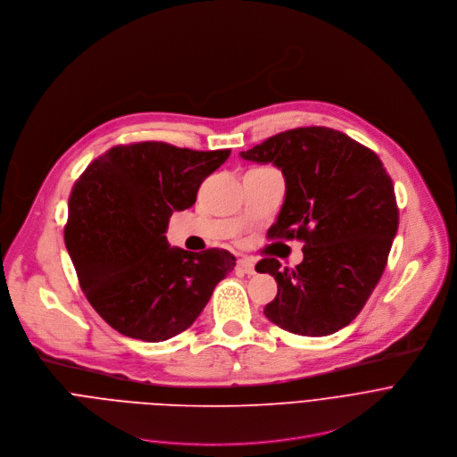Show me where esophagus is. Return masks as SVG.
Masks as SVG:
<instances>
[{
    "mask_svg": "<svg viewBox=\"0 0 457 457\" xmlns=\"http://www.w3.org/2000/svg\"><path fill=\"white\" fill-rule=\"evenodd\" d=\"M236 270L246 273V276H253V273H255V262L252 259H248V257H243V259L237 261Z\"/></svg>",
    "mask_w": 457,
    "mask_h": 457,
    "instance_id": "obj_1",
    "label": "esophagus"
}]
</instances>
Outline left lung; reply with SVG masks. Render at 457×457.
<instances>
[{"label": "left lung", "mask_w": 457, "mask_h": 457, "mask_svg": "<svg viewBox=\"0 0 457 457\" xmlns=\"http://www.w3.org/2000/svg\"><path fill=\"white\" fill-rule=\"evenodd\" d=\"M239 156L281 169L285 204L268 234L304 241L295 270L281 271L278 259L255 266L278 281L266 319L304 337L345 328L378 285L398 230L384 163L351 137L319 126L270 137Z\"/></svg>", "instance_id": "left-lung-1"}]
</instances>
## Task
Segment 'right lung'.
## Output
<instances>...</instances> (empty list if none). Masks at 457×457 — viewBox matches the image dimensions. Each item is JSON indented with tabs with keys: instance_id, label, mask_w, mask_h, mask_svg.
<instances>
[{
	"instance_id": "obj_1",
	"label": "right lung",
	"mask_w": 457,
	"mask_h": 457,
	"mask_svg": "<svg viewBox=\"0 0 457 457\" xmlns=\"http://www.w3.org/2000/svg\"><path fill=\"white\" fill-rule=\"evenodd\" d=\"M230 149L117 145L91 162L68 200L66 250L94 310L119 333L162 342L193 326L236 266L223 248L170 246L172 212L195 205Z\"/></svg>"
}]
</instances>
